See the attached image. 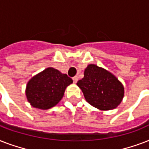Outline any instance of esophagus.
<instances>
[{"mask_svg": "<svg viewBox=\"0 0 149 149\" xmlns=\"http://www.w3.org/2000/svg\"><path fill=\"white\" fill-rule=\"evenodd\" d=\"M78 79H79V77H77V76H75L74 77H72V80L74 82V84H76V83L78 81Z\"/></svg>", "mask_w": 149, "mask_h": 149, "instance_id": "esophagus-1", "label": "esophagus"}]
</instances>
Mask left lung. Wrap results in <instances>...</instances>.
Returning <instances> with one entry per match:
<instances>
[{
  "instance_id": "left-lung-1",
  "label": "left lung",
  "mask_w": 149,
  "mask_h": 149,
  "mask_svg": "<svg viewBox=\"0 0 149 149\" xmlns=\"http://www.w3.org/2000/svg\"><path fill=\"white\" fill-rule=\"evenodd\" d=\"M77 84L86 101L101 111L116 108L124 97V86L117 77L94 64L87 65L84 77Z\"/></svg>"
}]
</instances>
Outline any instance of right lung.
Returning <instances> with one entry per match:
<instances>
[{
	"label": "right lung",
	"instance_id": "add662e5",
	"mask_svg": "<svg viewBox=\"0 0 149 149\" xmlns=\"http://www.w3.org/2000/svg\"><path fill=\"white\" fill-rule=\"evenodd\" d=\"M72 83V79L66 74L49 67L28 82L25 91L27 100L33 107L47 110L60 101L65 88Z\"/></svg>",
	"mask_w": 149,
	"mask_h": 149
}]
</instances>
